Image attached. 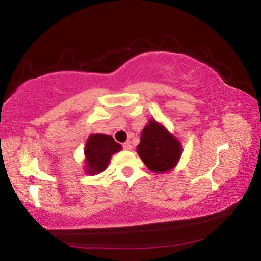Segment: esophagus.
<instances>
[{"label":"esophagus","instance_id":"34e87169","mask_svg":"<svg viewBox=\"0 0 261 261\" xmlns=\"http://www.w3.org/2000/svg\"><path fill=\"white\" fill-rule=\"evenodd\" d=\"M123 148H124L125 151H130V149H131V143H130V141H126V143L123 144Z\"/></svg>","mask_w":261,"mask_h":261}]
</instances>
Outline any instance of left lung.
<instances>
[{
  "label": "left lung",
  "instance_id": "8db88e82",
  "mask_svg": "<svg viewBox=\"0 0 261 261\" xmlns=\"http://www.w3.org/2000/svg\"><path fill=\"white\" fill-rule=\"evenodd\" d=\"M137 153L153 173H166L177 165L182 155V145L160 123L149 120L141 131Z\"/></svg>",
  "mask_w": 261,
  "mask_h": 261
}]
</instances>
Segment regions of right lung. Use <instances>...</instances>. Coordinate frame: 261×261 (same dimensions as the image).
Instances as JSON below:
<instances>
[{
  "label": "right lung",
  "mask_w": 261,
  "mask_h": 261,
  "mask_svg": "<svg viewBox=\"0 0 261 261\" xmlns=\"http://www.w3.org/2000/svg\"><path fill=\"white\" fill-rule=\"evenodd\" d=\"M122 146L114 140L112 136L105 134H93L88 137L85 145L86 173L95 175L108 167L110 158L114 153L120 152Z\"/></svg>",
  "instance_id": "obj_1"
}]
</instances>
